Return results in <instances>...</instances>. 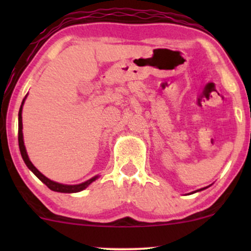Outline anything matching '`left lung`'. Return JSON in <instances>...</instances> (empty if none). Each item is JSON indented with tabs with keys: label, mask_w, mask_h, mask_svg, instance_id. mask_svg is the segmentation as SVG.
Segmentation results:
<instances>
[{
	"label": "left lung",
	"mask_w": 251,
	"mask_h": 251,
	"mask_svg": "<svg viewBox=\"0 0 251 251\" xmlns=\"http://www.w3.org/2000/svg\"><path fill=\"white\" fill-rule=\"evenodd\" d=\"M197 191H200V190H197Z\"/></svg>",
	"instance_id": "obj_1"
}]
</instances>
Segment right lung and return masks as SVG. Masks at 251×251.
<instances>
[{
  "mask_svg": "<svg viewBox=\"0 0 251 251\" xmlns=\"http://www.w3.org/2000/svg\"><path fill=\"white\" fill-rule=\"evenodd\" d=\"M24 102H25V99H24V101H22V105H21V107H20V111H19V146H20V152H21L22 158H24L25 165L28 166V169H30L31 171H33V174L35 175L36 177L42 181V183H45L48 188H50V190H53V191L65 192V194H72V192L82 191L83 189L87 188L92 181H94L97 179L98 176L91 178V179L85 181V183L77 184V185H65V184H60V183H56V181L48 179L47 177H45V176H43L41 172H40L39 170H37L35 166L31 164L29 158H28L27 151H25V143H24V133H22V106H24Z\"/></svg>",
  "mask_w": 251,
  "mask_h": 251,
  "instance_id": "obj_1",
  "label": "right lung"
}]
</instances>
